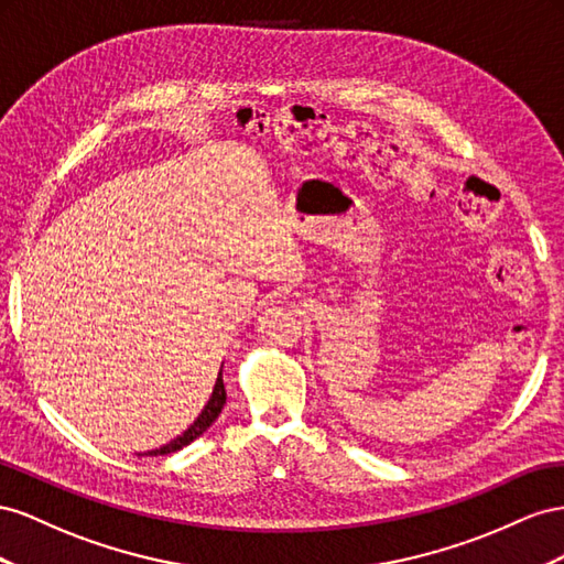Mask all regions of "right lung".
<instances>
[{
  "instance_id": "right-lung-1",
  "label": "right lung",
  "mask_w": 564,
  "mask_h": 564,
  "mask_svg": "<svg viewBox=\"0 0 564 564\" xmlns=\"http://www.w3.org/2000/svg\"><path fill=\"white\" fill-rule=\"evenodd\" d=\"M224 404H227V390H224L221 371H219L217 382H215V390H213V397H210V401H207V406L203 409V413L196 417V423H193V425L182 434V437H176V440H174V442H170L167 446H160V448H155V452H149V456H165V454H174V452H180V448L188 446L193 440H198L200 434L217 421V415L221 413Z\"/></svg>"
}]
</instances>
